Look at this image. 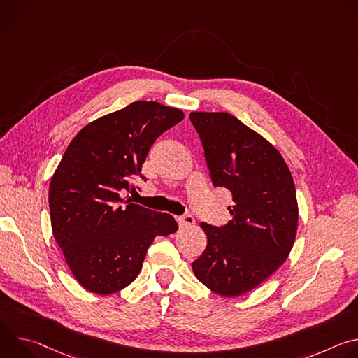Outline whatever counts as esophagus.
Wrapping results in <instances>:
<instances>
[{
    "label": "esophagus",
    "instance_id": "esophagus-1",
    "mask_svg": "<svg viewBox=\"0 0 358 358\" xmlns=\"http://www.w3.org/2000/svg\"><path fill=\"white\" fill-rule=\"evenodd\" d=\"M178 224L181 228H185V227H192L195 224V220L192 215H182V217H178L177 218Z\"/></svg>",
    "mask_w": 358,
    "mask_h": 358
}]
</instances>
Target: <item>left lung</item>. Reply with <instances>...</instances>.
Instances as JSON below:
<instances>
[{
	"mask_svg": "<svg viewBox=\"0 0 358 358\" xmlns=\"http://www.w3.org/2000/svg\"><path fill=\"white\" fill-rule=\"evenodd\" d=\"M215 187L232 194V220L201 222L207 248L192 262L196 279L224 297L258 287L293 248L299 208L290 170L280 152L235 116L191 112Z\"/></svg>",
	"mask_w": 358,
	"mask_h": 358,
	"instance_id": "left-lung-1",
	"label": "left lung"
}]
</instances>
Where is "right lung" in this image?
I'll use <instances>...</instances> for the list:
<instances>
[{
    "label": "right lung",
    "mask_w": 358,
    "mask_h": 358,
    "mask_svg": "<svg viewBox=\"0 0 358 358\" xmlns=\"http://www.w3.org/2000/svg\"><path fill=\"white\" fill-rule=\"evenodd\" d=\"M184 119L180 109L138 100L86 124L69 143L49 184L50 225L86 290L112 294L140 273L156 236L178 229L173 215L122 195L134 187L148 150Z\"/></svg>",
    "instance_id": "1"
}]
</instances>
